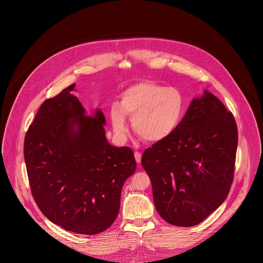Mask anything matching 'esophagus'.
<instances>
[{
  "label": "esophagus",
  "mask_w": 263,
  "mask_h": 263,
  "mask_svg": "<svg viewBox=\"0 0 263 263\" xmlns=\"http://www.w3.org/2000/svg\"><path fill=\"white\" fill-rule=\"evenodd\" d=\"M135 158H136V161L138 164L141 163V160H142V155L140 152H135Z\"/></svg>",
  "instance_id": "1"
}]
</instances>
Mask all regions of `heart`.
<instances>
[{"label": "heart", "mask_w": 263, "mask_h": 263, "mask_svg": "<svg viewBox=\"0 0 263 263\" xmlns=\"http://www.w3.org/2000/svg\"><path fill=\"white\" fill-rule=\"evenodd\" d=\"M186 106L185 96L177 87L143 81L123 91L120 104L111 105L109 117L118 139H125L127 136L128 116L140 138L156 143L166 140L176 132L185 115Z\"/></svg>", "instance_id": "1"}]
</instances>
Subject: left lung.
I'll list each match as a JSON object with an SVG mask.
<instances>
[{
  "instance_id": "obj_1",
  "label": "left lung",
  "mask_w": 263,
  "mask_h": 263,
  "mask_svg": "<svg viewBox=\"0 0 263 263\" xmlns=\"http://www.w3.org/2000/svg\"><path fill=\"white\" fill-rule=\"evenodd\" d=\"M238 129L232 112L204 91L179 127L144 152L159 215L177 227L198 225L226 199L234 179Z\"/></svg>"
}]
</instances>
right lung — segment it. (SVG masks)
Returning <instances> with one entry per match:
<instances>
[{"mask_svg":"<svg viewBox=\"0 0 263 263\" xmlns=\"http://www.w3.org/2000/svg\"><path fill=\"white\" fill-rule=\"evenodd\" d=\"M74 87L41 104L25 136L24 159L41 213L67 231L95 235L115 221L137 163L130 148L108 143L103 113L86 115Z\"/></svg>","mask_w":263,"mask_h":263,"instance_id":"1","label":"right lung"}]
</instances>
